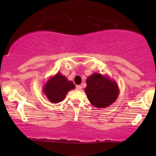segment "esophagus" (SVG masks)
Here are the masks:
<instances>
[{
	"instance_id": "obj_1",
	"label": "esophagus",
	"mask_w": 156,
	"mask_h": 156,
	"mask_svg": "<svg viewBox=\"0 0 156 156\" xmlns=\"http://www.w3.org/2000/svg\"><path fill=\"white\" fill-rule=\"evenodd\" d=\"M81 89H82L81 86H80V85H78V86H76V89H77V90L80 91V90H81Z\"/></svg>"
}]
</instances>
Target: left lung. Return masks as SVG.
I'll use <instances>...</instances> for the list:
<instances>
[{"instance_id":"left-lung-1","label":"left lung","mask_w":156,"mask_h":156,"mask_svg":"<svg viewBox=\"0 0 156 156\" xmlns=\"http://www.w3.org/2000/svg\"><path fill=\"white\" fill-rule=\"evenodd\" d=\"M87 98L96 108H107L117 99L119 89L117 82L108 76L94 73L87 79L84 89Z\"/></svg>"}]
</instances>
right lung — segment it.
Instances as JSON below:
<instances>
[{
    "mask_svg": "<svg viewBox=\"0 0 156 156\" xmlns=\"http://www.w3.org/2000/svg\"><path fill=\"white\" fill-rule=\"evenodd\" d=\"M75 87L76 86L71 80H68L61 73H57L44 83L43 92L50 102L58 103L63 101L67 93L74 89Z\"/></svg>",
    "mask_w": 156,
    "mask_h": 156,
    "instance_id": "obj_1",
    "label": "right lung"
}]
</instances>
